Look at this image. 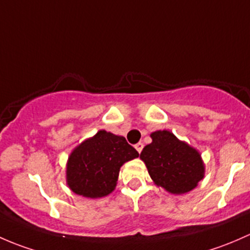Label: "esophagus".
<instances>
[{
  "mask_svg": "<svg viewBox=\"0 0 250 250\" xmlns=\"http://www.w3.org/2000/svg\"><path fill=\"white\" fill-rule=\"evenodd\" d=\"M135 148H136V150L138 151V153H141V151H142V149H143V143H137L135 146Z\"/></svg>",
  "mask_w": 250,
  "mask_h": 250,
  "instance_id": "obj_1",
  "label": "esophagus"
}]
</instances>
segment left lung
Wrapping results in <instances>:
<instances>
[{"label": "left lung", "mask_w": 250, "mask_h": 250, "mask_svg": "<svg viewBox=\"0 0 250 250\" xmlns=\"http://www.w3.org/2000/svg\"><path fill=\"white\" fill-rule=\"evenodd\" d=\"M140 159L146 164L154 184L173 195L191 191L205 177V163L197 149L178 140L171 131L150 133Z\"/></svg>", "instance_id": "left-lung-1"}]
</instances>
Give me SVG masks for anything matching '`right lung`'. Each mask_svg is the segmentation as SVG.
I'll use <instances>...</instances> for the list:
<instances>
[{
	"label": "right lung",
	"mask_w": 250,
	"mask_h": 250,
	"mask_svg": "<svg viewBox=\"0 0 250 250\" xmlns=\"http://www.w3.org/2000/svg\"><path fill=\"white\" fill-rule=\"evenodd\" d=\"M138 156L125 137L100 130L69 154L66 183L74 194L86 199L107 196L117 187L120 167Z\"/></svg>",
	"instance_id": "right-lung-1"
}]
</instances>
